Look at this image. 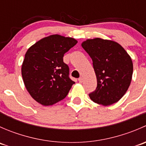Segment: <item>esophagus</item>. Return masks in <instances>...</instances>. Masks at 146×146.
I'll use <instances>...</instances> for the list:
<instances>
[{
    "label": "esophagus",
    "mask_w": 146,
    "mask_h": 146,
    "mask_svg": "<svg viewBox=\"0 0 146 146\" xmlns=\"http://www.w3.org/2000/svg\"><path fill=\"white\" fill-rule=\"evenodd\" d=\"M78 81H79V82H80V83H81V82H82V77L79 78H78Z\"/></svg>",
    "instance_id": "obj_1"
}]
</instances>
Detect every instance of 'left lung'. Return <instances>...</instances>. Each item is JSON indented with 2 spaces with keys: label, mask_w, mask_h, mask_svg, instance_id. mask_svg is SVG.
Returning <instances> with one entry per match:
<instances>
[{
  "label": "left lung",
  "mask_w": 146,
  "mask_h": 146,
  "mask_svg": "<svg viewBox=\"0 0 146 146\" xmlns=\"http://www.w3.org/2000/svg\"><path fill=\"white\" fill-rule=\"evenodd\" d=\"M82 46L92 60L97 88L89 94L94 102L107 106L118 102L127 91L133 74V63L124 48L113 41L88 39Z\"/></svg>",
  "instance_id": "left-lung-1"
}]
</instances>
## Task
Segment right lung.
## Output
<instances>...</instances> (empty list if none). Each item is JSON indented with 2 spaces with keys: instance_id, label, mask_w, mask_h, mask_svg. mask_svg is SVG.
Instances as JSON below:
<instances>
[{
  "instance_id": "obj_1",
  "label": "right lung",
  "mask_w": 146,
  "mask_h": 146,
  "mask_svg": "<svg viewBox=\"0 0 146 146\" xmlns=\"http://www.w3.org/2000/svg\"><path fill=\"white\" fill-rule=\"evenodd\" d=\"M78 43L58 35L44 38L30 47L25 56L22 76L31 96L44 106L64 100L75 83L64 62L65 53Z\"/></svg>"
}]
</instances>
